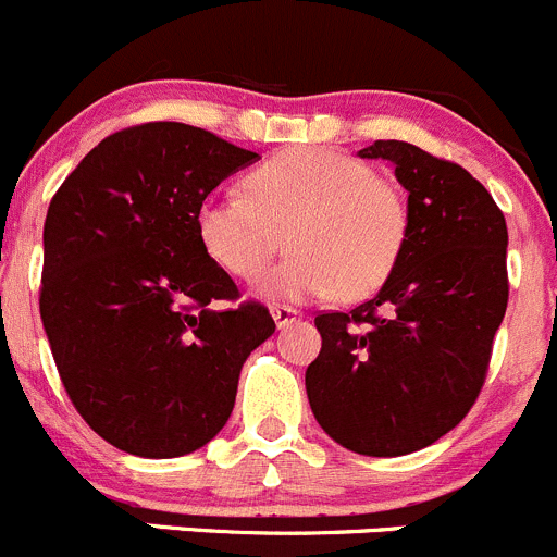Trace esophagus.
Instances as JSON below:
<instances>
[{"instance_id":"obj_1","label":"esophagus","mask_w":557,"mask_h":557,"mask_svg":"<svg viewBox=\"0 0 557 557\" xmlns=\"http://www.w3.org/2000/svg\"><path fill=\"white\" fill-rule=\"evenodd\" d=\"M270 314H273L275 325L278 327L293 325V322H298L300 317H304L298 309H293V306H273V309H270Z\"/></svg>"}]
</instances>
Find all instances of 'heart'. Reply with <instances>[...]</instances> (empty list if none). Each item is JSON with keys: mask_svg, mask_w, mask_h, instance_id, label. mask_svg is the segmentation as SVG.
<instances>
[{"mask_svg": "<svg viewBox=\"0 0 557 557\" xmlns=\"http://www.w3.org/2000/svg\"><path fill=\"white\" fill-rule=\"evenodd\" d=\"M246 190L205 199L196 232L226 273L253 278L289 230L295 253L259 284L268 298L309 300L336 289L363 298L399 262L410 226L405 194L361 158L295 147L253 169Z\"/></svg>", "mask_w": 557, "mask_h": 557, "instance_id": "1", "label": "heart"}]
</instances>
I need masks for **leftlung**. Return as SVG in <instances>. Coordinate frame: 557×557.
<instances>
[{"label":"left lung","mask_w":557,"mask_h":557,"mask_svg":"<svg viewBox=\"0 0 557 557\" xmlns=\"http://www.w3.org/2000/svg\"><path fill=\"white\" fill-rule=\"evenodd\" d=\"M358 156L394 163L410 226L372 300L317 314L322 349L306 369V394L338 446L401 457L441 441L479 399L508 304V230L459 163L396 139Z\"/></svg>","instance_id":"1"}]
</instances>
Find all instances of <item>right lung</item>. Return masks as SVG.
<instances>
[{
	"label": "right lung",
	"mask_w": 557,
	"mask_h": 557,
	"mask_svg": "<svg viewBox=\"0 0 557 557\" xmlns=\"http://www.w3.org/2000/svg\"><path fill=\"white\" fill-rule=\"evenodd\" d=\"M185 123L106 136L67 174L44 226L40 317L78 416L120 451L169 459L230 421L248 355L275 322L237 300L196 213L257 161Z\"/></svg>",
	"instance_id": "add662e5"
}]
</instances>
